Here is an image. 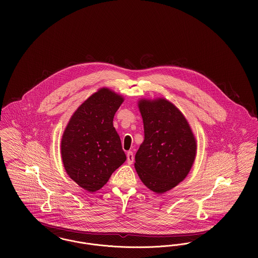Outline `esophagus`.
I'll list each match as a JSON object with an SVG mask.
<instances>
[{
  "instance_id": "obj_1",
  "label": "esophagus",
  "mask_w": 258,
  "mask_h": 258,
  "mask_svg": "<svg viewBox=\"0 0 258 258\" xmlns=\"http://www.w3.org/2000/svg\"><path fill=\"white\" fill-rule=\"evenodd\" d=\"M133 162H134V154L131 151H129L127 152V163L131 165L133 164Z\"/></svg>"
}]
</instances>
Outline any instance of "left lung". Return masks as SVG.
<instances>
[{
    "label": "left lung",
    "mask_w": 258,
    "mask_h": 258,
    "mask_svg": "<svg viewBox=\"0 0 258 258\" xmlns=\"http://www.w3.org/2000/svg\"><path fill=\"white\" fill-rule=\"evenodd\" d=\"M138 106L145 137L135 155V169L147 187L164 194L187 176L197 141L183 113L167 99H141Z\"/></svg>",
    "instance_id": "left-lung-1"
}]
</instances>
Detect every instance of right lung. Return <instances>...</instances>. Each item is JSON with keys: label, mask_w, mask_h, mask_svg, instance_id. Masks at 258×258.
Wrapping results in <instances>:
<instances>
[{"label": "right lung", "mask_w": 258, "mask_h": 258, "mask_svg": "<svg viewBox=\"0 0 258 258\" xmlns=\"http://www.w3.org/2000/svg\"><path fill=\"white\" fill-rule=\"evenodd\" d=\"M124 101L109 88H100L72 116L61 138V159L68 175L93 192L106 184L125 161L113 118Z\"/></svg>", "instance_id": "right-lung-1"}]
</instances>
